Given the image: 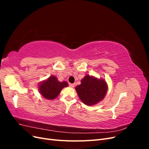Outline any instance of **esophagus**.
<instances>
[{"mask_svg":"<svg viewBox=\"0 0 149 149\" xmlns=\"http://www.w3.org/2000/svg\"><path fill=\"white\" fill-rule=\"evenodd\" d=\"M69 86L71 88H74L75 86V84H73V83H70Z\"/></svg>","mask_w":149,"mask_h":149,"instance_id":"esophagus-1","label":"esophagus"}]
</instances>
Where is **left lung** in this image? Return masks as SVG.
Returning <instances> with one entry per match:
<instances>
[{"label": "left lung", "instance_id": "1", "mask_svg": "<svg viewBox=\"0 0 149 149\" xmlns=\"http://www.w3.org/2000/svg\"><path fill=\"white\" fill-rule=\"evenodd\" d=\"M76 91L86 105L93 106L102 101L107 91V85L104 79H99L89 75L85 76Z\"/></svg>", "mask_w": 149, "mask_h": 149}]
</instances>
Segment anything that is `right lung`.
Here are the masks:
<instances>
[{"label": "right lung", "instance_id": "right-lung-1", "mask_svg": "<svg viewBox=\"0 0 149 149\" xmlns=\"http://www.w3.org/2000/svg\"><path fill=\"white\" fill-rule=\"evenodd\" d=\"M68 86L66 81L60 82L55 76H51L48 79L40 83L39 91L44 98L52 100L55 99L61 89Z\"/></svg>", "mask_w": 149, "mask_h": 149}]
</instances>
